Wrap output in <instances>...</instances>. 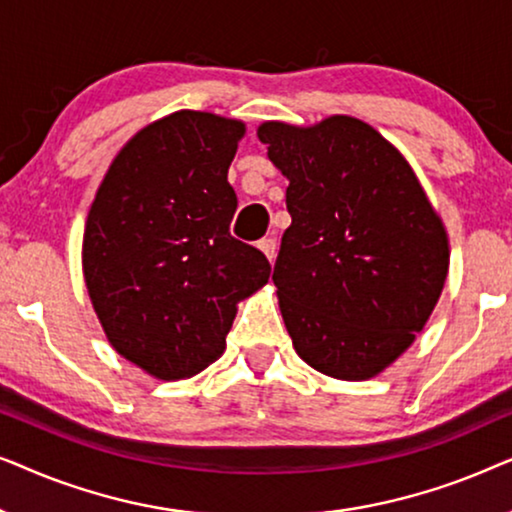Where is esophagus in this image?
I'll return each instance as SVG.
<instances>
[{
  "mask_svg": "<svg viewBox=\"0 0 512 512\" xmlns=\"http://www.w3.org/2000/svg\"><path fill=\"white\" fill-rule=\"evenodd\" d=\"M258 249H261L263 254L268 256L270 263L275 261V256H277V242H275V237H263V240L258 242Z\"/></svg>",
  "mask_w": 512,
  "mask_h": 512,
  "instance_id": "obj_1",
  "label": "esophagus"
}]
</instances>
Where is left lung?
<instances>
[{
    "label": "left lung",
    "instance_id": "8db88e82",
    "mask_svg": "<svg viewBox=\"0 0 512 512\" xmlns=\"http://www.w3.org/2000/svg\"><path fill=\"white\" fill-rule=\"evenodd\" d=\"M289 179L291 226L272 272L307 366L370 380L412 345L445 286L450 247L408 160L368 123L331 116L258 128Z\"/></svg>",
    "mask_w": 512,
    "mask_h": 512
}]
</instances>
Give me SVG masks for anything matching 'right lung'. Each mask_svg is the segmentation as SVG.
Wrapping results in <instances>:
<instances>
[{
    "label": "right lung",
    "instance_id": "add662e5",
    "mask_svg": "<svg viewBox=\"0 0 512 512\" xmlns=\"http://www.w3.org/2000/svg\"><path fill=\"white\" fill-rule=\"evenodd\" d=\"M242 137V121L174 111L118 151L88 212L83 277L97 319L158 380L219 359L237 303L268 284V258L230 235Z\"/></svg>",
    "mask_w": 512,
    "mask_h": 512
}]
</instances>
